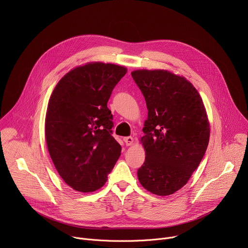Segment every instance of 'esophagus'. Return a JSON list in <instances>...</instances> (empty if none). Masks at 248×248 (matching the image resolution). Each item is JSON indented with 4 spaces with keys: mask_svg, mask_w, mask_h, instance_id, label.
Instances as JSON below:
<instances>
[{
    "mask_svg": "<svg viewBox=\"0 0 248 248\" xmlns=\"http://www.w3.org/2000/svg\"><path fill=\"white\" fill-rule=\"evenodd\" d=\"M124 143L126 144V146H130V145L133 144V138L131 136L124 137Z\"/></svg>",
    "mask_w": 248,
    "mask_h": 248,
    "instance_id": "esophagus-1",
    "label": "esophagus"
}]
</instances>
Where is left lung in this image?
<instances>
[{
  "mask_svg": "<svg viewBox=\"0 0 248 248\" xmlns=\"http://www.w3.org/2000/svg\"><path fill=\"white\" fill-rule=\"evenodd\" d=\"M131 77L148 109L138 181L156 195H170L187 184L206 152L210 125L204 104L186 78L169 70L137 69Z\"/></svg>",
  "mask_w": 248,
  "mask_h": 248,
  "instance_id": "obj_1",
  "label": "left lung"
}]
</instances>
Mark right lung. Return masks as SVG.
<instances>
[{
  "mask_svg": "<svg viewBox=\"0 0 248 248\" xmlns=\"http://www.w3.org/2000/svg\"><path fill=\"white\" fill-rule=\"evenodd\" d=\"M126 72L113 63L89 62L67 73L50 97L45 120L48 151L61 178L77 191L102 187L121 156L107 103Z\"/></svg>",
  "mask_w": 248,
  "mask_h": 248,
  "instance_id": "obj_1",
  "label": "right lung"
}]
</instances>
